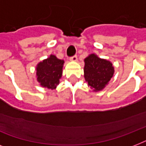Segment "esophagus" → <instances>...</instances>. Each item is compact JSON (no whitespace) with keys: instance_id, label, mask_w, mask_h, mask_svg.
<instances>
[{"instance_id":"esophagus-1","label":"esophagus","mask_w":146,"mask_h":146,"mask_svg":"<svg viewBox=\"0 0 146 146\" xmlns=\"http://www.w3.org/2000/svg\"><path fill=\"white\" fill-rule=\"evenodd\" d=\"M70 60L71 61H76V60H77V56H76V55H74L73 57H71L70 58Z\"/></svg>"}]
</instances>
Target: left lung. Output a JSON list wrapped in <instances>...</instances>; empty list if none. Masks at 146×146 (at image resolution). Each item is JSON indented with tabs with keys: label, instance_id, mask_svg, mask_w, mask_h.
Returning a JSON list of instances; mask_svg holds the SVG:
<instances>
[{
	"label": "left lung",
	"instance_id": "1",
	"mask_svg": "<svg viewBox=\"0 0 146 146\" xmlns=\"http://www.w3.org/2000/svg\"><path fill=\"white\" fill-rule=\"evenodd\" d=\"M84 62V77L88 86L95 92L102 91L113 76L114 73L113 64L95 54L86 57Z\"/></svg>",
	"mask_w": 146,
	"mask_h": 146
}]
</instances>
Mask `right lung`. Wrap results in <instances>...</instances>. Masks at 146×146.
<instances>
[{
	"label": "right lung",
	"mask_w": 146,
	"mask_h": 146,
	"mask_svg": "<svg viewBox=\"0 0 146 146\" xmlns=\"http://www.w3.org/2000/svg\"><path fill=\"white\" fill-rule=\"evenodd\" d=\"M64 60L58 59L50 54L47 59L39 62L36 66L37 81L44 88L54 89L60 82L62 76Z\"/></svg>",
	"instance_id": "obj_1"
}]
</instances>
